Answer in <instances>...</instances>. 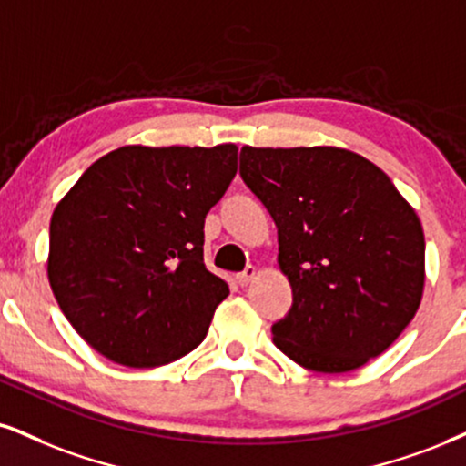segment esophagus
<instances>
[{
    "label": "esophagus",
    "instance_id": "34e87169",
    "mask_svg": "<svg viewBox=\"0 0 466 466\" xmlns=\"http://www.w3.org/2000/svg\"><path fill=\"white\" fill-rule=\"evenodd\" d=\"M257 274H259V272H257V268H255V266H248V268L244 269L242 274H238V277H235V279H238V283H239V285L246 287V285H250L252 280L257 279Z\"/></svg>",
    "mask_w": 466,
    "mask_h": 466
}]
</instances>
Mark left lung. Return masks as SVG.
Instances as JSON below:
<instances>
[{
	"label": "left lung",
	"instance_id": "1",
	"mask_svg": "<svg viewBox=\"0 0 466 466\" xmlns=\"http://www.w3.org/2000/svg\"><path fill=\"white\" fill-rule=\"evenodd\" d=\"M239 175L277 222L294 304L272 341L298 365L352 371L415 318L426 239L415 209L363 155L337 147H242Z\"/></svg>",
	"mask_w": 466,
	"mask_h": 466
}]
</instances>
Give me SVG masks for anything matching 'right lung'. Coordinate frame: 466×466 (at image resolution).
Segmentation results:
<instances>
[{"label": "right lung", "mask_w": 466, "mask_h": 466, "mask_svg": "<svg viewBox=\"0 0 466 466\" xmlns=\"http://www.w3.org/2000/svg\"><path fill=\"white\" fill-rule=\"evenodd\" d=\"M235 172V145H129L68 189L51 216L47 277L88 346L142 370L203 341L228 296L205 268V216Z\"/></svg>", "instance_id": "add662e5"}]
</instances>
